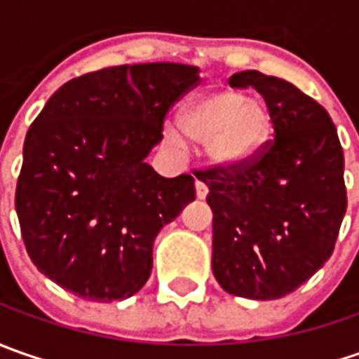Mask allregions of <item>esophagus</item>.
<instances>
[{
  "label": "esophagus",
  "mask_w": 359,
  "mask_h": 359,
  "mask_svg": "<svg viewBox=\"0 0 359 359\" xmlns=\"http://www.w3.org/2000/svg\"><path fill=\"white\" fill-rule=\"evenodd\" d=\"M196 196H198V200H203L208 196V186L201 180H196Z\"/></svg>",
  "instance_id": "obj_1"
}]
</instances>
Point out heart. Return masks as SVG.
Masks as SVG:
<instances>
[{
	"instance_id": "1",
	"label": "heart",
	"mask_w": 359,
	"mask_h": 359,
	"mask_svg": "<svg viewBox=\"0 0 359 359\" xmlns=\"http://www.w3.org/2000/svg\"><path fill=\"white\" fill-rule=\"evenodd\" d=\"M182 128L187 137L208 147L214 161L233 165L254 156L264 144L269 114L262 102L245 100L238 91L212 90L187 105ZM165 137L172 144H182V133L173 126L165 128Z\"/></svg>"
}]
</instances>
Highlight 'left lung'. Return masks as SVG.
I'll return each instance as SVG.
<instances>
[{
	"mask_svg": "<svg viewBox=\"0 0 359 359\" xmlns=\"http://www.w3.org/2000/svg\"><path fill=\"white\" fill-rule=\"evenodd\" d=\"M229 86L264 95L273 140L198 175L214 212L212 269L231 296L278 299L334 252L348 208L344 151L330 114L294 83L248 69Z\"/></svg>",
	"mask_w": 359,
	"mask_h": 359,
	"instance_id": "8db88e82",
	"label": "left lung"
}]
</instances>
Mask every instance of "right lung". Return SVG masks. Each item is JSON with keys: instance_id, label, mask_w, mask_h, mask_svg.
<instances>
[{"instance_id": "1", "label": "right lung", "mask_w": 359, "mask_h": 359, "mask_svg": "<svg viewBox=\"0 0 359 359\" xmlns=\"http://www.w3.org/2000/svg\"><path fill=\"white\" fill-rule=\"evenodd\" d=\"M198 83L196 65L137 63L79 76L49 97L25 135L15 212L51 282L104 304L144 287L159 229L196 200L191 175L161 177L145 158Z\"/></svg>"}]
</instances>
